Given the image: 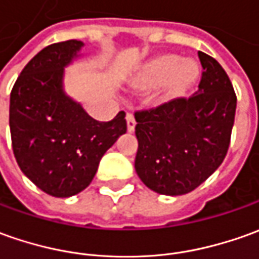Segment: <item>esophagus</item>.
Returning <instances> with one entry per match:
<instances>
[{
    "label": "esophagus",
    "mask_w": 259,
    "mask_h": 259,
    "mask_svg": "<svg viewBox=\"0 0 259 259\" xmlns=\"http://www.w3.org/2000/svg\"><path fill=\"white\" fill-rule=\"evenodd\" d=\"M126 122H127V132H135V127H136V120H135V116L132 113H127L126 115Z\"/></svg>",
    "instance_id": "obj_1"
}]
</instances>
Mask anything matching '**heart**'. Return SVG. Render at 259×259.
<instances>
[{
  "label": "heart",
  "mask_w": 259,
  "mask_h": 259,
  "mask_svg": "<svg viewBox=\"0 0 259 259\" xmlns=\"http://www.w3.org/2000/svg\"><path fill=\"white\" fill-rule=\"evenodd\" d=\"M200 75L198 65L174 54H163L144 65L136 78V86L143 91L161 88L164 102L181 99L193 88Z\"/></svg>",
  "instance_id": "1"
}]
</instances>
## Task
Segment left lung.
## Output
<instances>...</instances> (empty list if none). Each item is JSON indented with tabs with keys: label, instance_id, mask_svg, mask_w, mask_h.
I'll return each instance as SVG.
<instances>
[{
	"label": "left lung",
	"instance_id": "1",
	"mask_svg": "<svg viewBox=\"0 0 259 259\" xmlns=\"http://www.w3.org/2000/svg\"><path fill=\"white\" fill-rule=\"evenodd\" d=\"M203 66L190 98L135 112L139 142L135 168L140 180L164 196L197 189L226 159L237 95L223 66L198 51Z\"/></svg>",
	"mask_w": 259,
	"mask_h": 259
}]
</instances>
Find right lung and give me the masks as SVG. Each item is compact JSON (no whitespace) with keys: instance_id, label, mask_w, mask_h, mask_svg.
Masks as SVG:
<instances>
[{"instance_id":"add662e5","label":"right lung","mask_w":259,"mask_h":259,"mask_svg":"<svg viewBox=\"0 0 259 259\" xmlns=\"http://www.w3.org/2000/svg\"><path fill=\"white\" fill-rule=\"evenodd\" d=\"M82 42H56L26 63L10 98V130L19 168L44 193L70 197L93 180L102 156L127 130L124 112L98 122L62 89L63 68Z\"/></svg>"}]
</instances>
